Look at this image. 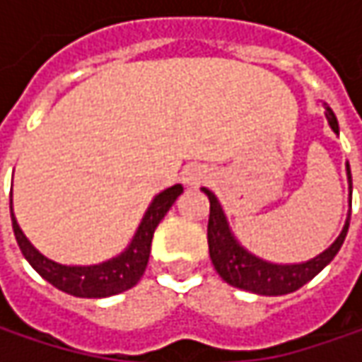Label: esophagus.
<instances>
[{"mask_svg":"<svg viewBox=\"0 0 362 362\" xmlns=\"http://www.w3.org/2000/svg\"><path fill=\"white\" fill-rule=\"evenodd\" d=\"M211 179L209 171L203 165H189L187 169L183 171V183H187L189 187H197L203 185Z\"/></svg>","mask_w":362,"mask_h":362,"instance_id":"34e87169","label":"esophagus"}]
</instances>
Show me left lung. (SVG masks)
I'll return each mask as SVG.
<instances>
[{"label": "left lung", "mask_w": 362, "mask_h": 362, "mask_svg": "<svg viewBox=\"0 0 362 362\" xmlns=\"http://www.w3.org/2000/svg\"><path fill=\"white\" fill-rule=\"evenodd\" d=\"M325 117L332 132L339 134V120L334 117L332 108L325 105ZM346 179H349V202L353 197V177L351 167L346 163ZM202 191L209 199V223H207V243H209V257L214 262V268L230 286H235L245 292H254L259 296H282L296 292L298 288L310 282L318 272L332 262V257L339 254L342 242L349 231L351 211L346 214L344 226L334 242L330 243L322 254L310 257L308 262L300 264H274L264 257H257L250 250H245L238 238L233 235L226 211L216 195L207 187Z\"/></svg>", "instance_id": "1"}]
</instances>
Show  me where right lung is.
<instances>
[{"mask_svg":"<svg viewBox=\"0 0 362 362\" xmlns=\"http://www.w3.org/2000/svg\"><path fill=\"white\" fill-rule=\"evenodd\" d=\"M183 193V185H173V187L160 191L159 195L153 197L151 205L146 207L145 216L141 219L139 228L132 235L131 243L120 252L119 256L110 257L100 264H90V266H66L58 264L54 259L46 257L40 250H35L32 242L25 238L21 231L18 219L13 216V203L9 199V211H11V226H13V235L18 240L21 254L30 262L46 282L56 286L70 296L76 298H106L115 296L124 290H129L141 280L145 274L146 264H148V254H151V242L153 233L157 230L159 221L165 214L171 209L175 199Z\"/></svg>","mask_w":362,"mask_h":362,"instance_id":"1","label":"right lung"}]
</instances>
